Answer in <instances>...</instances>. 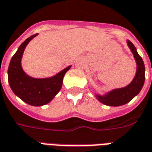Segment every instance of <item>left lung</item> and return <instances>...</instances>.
Listing matches in <instances>:
<instances>
[{
  "instance_id": "1",
  "label": "left lung",
  "mask_w": 152,
  "mask_h": 152,
  "mask_svg": "<svg viewBox=\"0 0 152 152\" xmlns=\"http://www.w3.org/2000/svg\"><path fill=\"white\" fill-rule=\"evenodd\" d=\"M127 44L130 48L137 64V71L133 80L127 86L113 89L106 94H95V97L102 104L108 106H120L126 104L139 94L145 82V66L142 58L139 56L133 43L127 40Z\"/></svg>"
}]
</instances>
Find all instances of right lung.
Returning a JSON list of instances; mask_svg holds the SVG:
<instances>
[{
	"label": "right lung",
	"mask_w": 152,
	"mask_h": 152,
	"mask_svg": "<svg viewBox=\"0 0 152 152\" xmlns=\"http://www.w3.org/2000/svg\"><path fill=\"white\" fill-rule=\"evenodd\" d=\"M37 35L30 36L22 43L12 57L8 68V81L14 94L23 101L30 105L42 106L49 103L60 91L63 77L72 66L48 78H34L27 75L22 68L21 59L26 46Z\"/></svg>",
	"instance_id": "1"
}]
</instances>
